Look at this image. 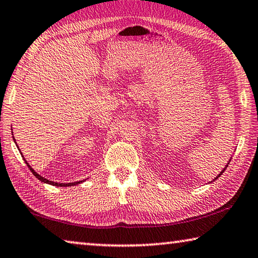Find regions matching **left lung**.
<instances>
[{"label": "left lung", "instance_id": "left-lung-1", "mask_svg": "<svg viewBox=\"0 0 258 258\" xmlns=\"http://www.w3.org/2000/svg\"><path fill=\"white\" fill-rule=\"evenodd\" d=\"M227 164H228V163H227ZM226 167H227V165H226ZM226 167H225V169H226ZM225 169L222 171V172H220L218 175H217V177H216L215 179H214V180H216V179H218V177H220V175H222L223 174V172H224V171H225Z\"/></svg>", "mask_w": 258, "mask_h": 258}]
</instances>
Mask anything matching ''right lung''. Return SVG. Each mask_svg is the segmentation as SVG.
<instances>
[{"mask_svg":"<svg viewBox=\"0 0 258 258\" xmlns=\"http://www.w3.org/2000/svg\"><path fill=\"white\" fill-rule=\"evenodd\" d=\"M15 140V139H14ZM16 141V140H15ZM24 157V156H23ZM24 161H25V163L27 164V166H28V169L31 170V172L34 174V177L35 178H38L40 181H42V182H46V183H49V185H52V186H57V187H69V186H73V185H78V183H80V182H83V181H76V182H69V183H58V182H54V181H50V180H48V179H46V178H43V177H41V175L39 174V173H36L35 171L32 169V167L28 165V163L26 162V159L24 158Z\"/></svg>","mask_w":258,"mask_h":258,"instance_id":"add662e5","label":"right lung"}]
</instances>
